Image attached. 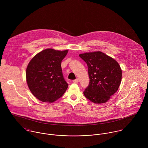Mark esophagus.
Returning a JSON list of instances; mask_svg holds the SVG:
<instances>
[{
  "label": "esophagus",
  "instance_id": "1",
  "mask_svg": "<svg viewBox=\"0 0 148 148\" xmlns=\"http://www.w3.org/2000/svg\"><path fill=\"white\" fill-rule=\"evenodd\" d=\"M73 82L75 83H77L79 82V79H76L73 80Z\"/></svg>",
  "mask_w": 148,
  "mask_h": 148
}]
</instances>
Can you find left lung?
Segmentation results:
<instances>
[{
    "label": "left lung",
    "mask_w": 148,
    "mask_h": 148,
    "mask_svg": "<svg viewBox=\"0 0 148 148\" xmlns=\"http://www.w3.org/2000/svg\"><path fill=\"white\" fill-rule=\"evenodd\" d=\"M79 56L87 64L90 79L83 92L85 97L94 103H106L121 84L122 70L120 65L100 51L82 53Z\"/></svg>",
    "instance_id": "left-lung-1"
}]
</instances>
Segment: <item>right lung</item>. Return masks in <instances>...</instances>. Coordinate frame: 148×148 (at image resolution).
Returning a JSON list of instances; mask_svg holds the SVG:
<instances>
[{
	"label": "right lung",
	"mask_w": 148,
	"mask_h": 148,
	"mask_svg": "<svg viewBox=\"0 0 148 148\" xmlns=\"http://www.w3.org/2000/svg\"><path fill=\"white\" fill-rule=\"evenodd\" d=\"M68 51L43 50L29 62L26 80L31 93L42 102L53 103L60 98L68 84L64 80L61 63Z\"/></svg>",
	"instance_id": "1"
}]
</instances>
